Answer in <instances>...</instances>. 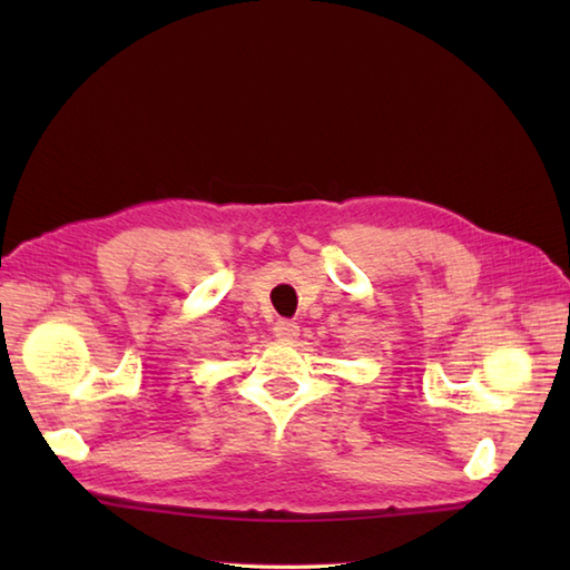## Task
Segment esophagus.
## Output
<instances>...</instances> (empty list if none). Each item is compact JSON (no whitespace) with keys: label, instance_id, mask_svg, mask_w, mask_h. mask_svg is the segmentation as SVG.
Here are the masks:
<instances>
[{"label":"esophagus","instance_id":"1","mask_svg":"<svg viewBox=\"0 0 570 570\" xmlns=\"http://www.w3.org/2000/svg\"><path fill=\"white\" fill-rule=\"evenodd\" d=\"M274 335L278 341H294L298 335V323L296 321H288V318H278L274 323Z\"/></svg>","mask_w":570,"mask_h":570}]
</instances>
